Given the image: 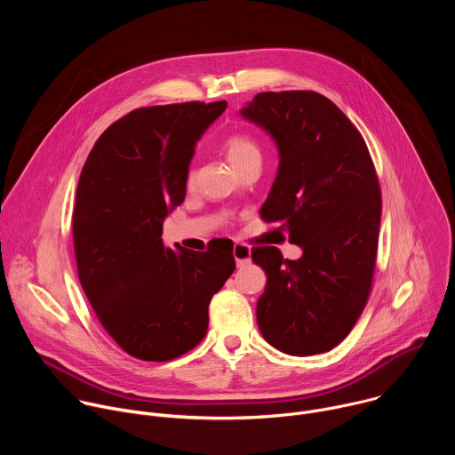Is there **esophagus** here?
Instances as JSON below:
<instances>
[{"label": "esophagus", "mask_w": 455, "mask_h": 455, "mask_svg": "<svg viewBox=\"0 0 455 455\" xmlns=\"http://www.w3.org/2000/svg\"><path fill=\"white\" fill-rule=\"evenodd\" d=\"M232 253H234V259H235V265H237V267H243V265H246V263L250 261L251 250H250V246L237 243V244H234Z\"/></svg>", "instance_id": "1"}]
</instances>
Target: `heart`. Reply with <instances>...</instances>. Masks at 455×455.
I'll list each match as a JSON object with an SVG mask.
<instances>
[{"label":"heart","instance_id":"heart-1","mask_svg":"<svg viewBox=\"0 0 455 455\" xmlns=\"http://www.w3.org/2000/svg\"><path fill=\"white\" fill-rule=\"evenodd\" d=\"M223 149H225L227 160L234 169L251 158H261V151H259L257 142L244 133L228 135L223 140Z\"/></svg>","mask_w":455,"mask_h":455}]
</instances>
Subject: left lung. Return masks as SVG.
<instances>
[{
    "mask_svg": "<svg viewBox=\"0 0 455 455\" xmlns=\"http://www.w3.org/2000/svg\"><path fill=\"white\" fill-rule=\"evenodd\" d=\"M241 115L279 149V171L261 209L302 248L251 250L267 272L257 323L275 349L309 356L339 346L362 315L372 284L381 192L369 149L351 120L316 92L257 93Z\"/></svg>",
    "mask_w": 455,
    "mask_h": 455,
    "instance_id": "left-lung-1",
    "label": "left lung"
}]
</instances>
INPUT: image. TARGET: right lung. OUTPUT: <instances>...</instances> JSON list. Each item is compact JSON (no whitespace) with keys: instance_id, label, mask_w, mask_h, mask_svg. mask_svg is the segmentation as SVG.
Listing matches in <instances>:
<instances>
[{"instance_id":"add662e5","label":"right lung","mask_w":455,"mask_h":455,"mask_svg":"<svg viewBox=\"0 0 455 455\" xmlns=\"http://www.w3.org/2000/svg\"><path fill=\"white\" fill-rule=\"evenodd\" d=\"M227 102L139 108L95 142L72 216L81 286L108 335L146 362L196 347L209 304L234 274L230 244L174 251L165 216L185 200L188 164Z\"/></svg>"}]
</instances>
